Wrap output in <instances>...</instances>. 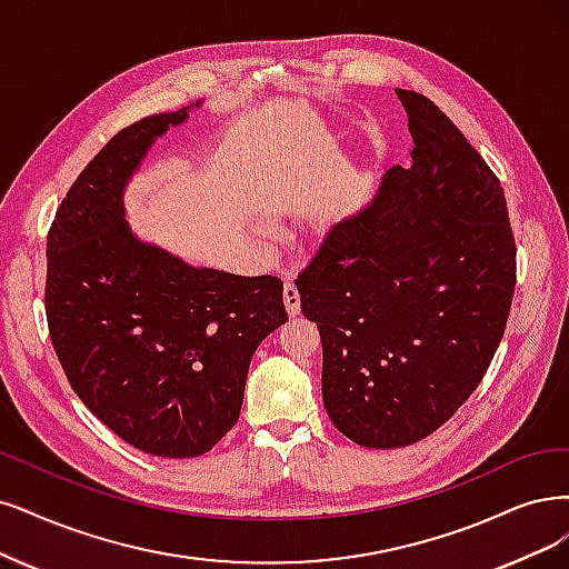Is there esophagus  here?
Masks as SVG:
<instances>
[{
	"label": "esophagus",
	"instance_id": "obj_1",
	"mask_svg": "<svg viewBox=\"0 0 569 569\" xmlns=\"http://www.w3.org/2000/svg\"><path fill=\"white\" fill-rule=\"evenodd\" d=\"M283 305H286L288 317H298V313H300V292L292 283H286V288H283Z\"/></svg>",
	"mask_w": 569,
	"mask_h": 569
}]
</instances>
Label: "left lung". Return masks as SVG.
Returning a JSON list of instances; mask_svg holds the SVG:
<instances>
[{"label":"left lung","mask_w":569,"mask_h":569,"mask_svg":"<svg viewBox=\"0 0 569 569\" xmlns=\"http://www.w3.org/2000/svg\"><path fill=\"white\" fill-rule=\"evenodd\" d=\"M410 166L335 224L298 273L323 345V406L363 448H406L459 410L488 372L516 288V239L497 176L436 104L396 89Z\"/></svg>","instance_id":"left-lung-1"}]
</instances>
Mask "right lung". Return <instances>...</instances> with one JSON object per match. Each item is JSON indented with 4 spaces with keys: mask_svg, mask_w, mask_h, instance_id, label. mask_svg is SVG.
Instances as JSON below:
<instances>
[{
    "mask_svg": "<svg viewBox=\"0 0 569 569\" xmlns=\"http://www.w3.org/2000/svg\"><path fill=\"white\" fill-rule=\"evenodd\" d=\"M189 108L119 131L47 239V321L74 393L129 446L173 459L208 452L237 425L252 353L288 321L281 279L192 267L126 222L123 187Z\"/></svg>",
    "mask_w": 569,
    "mask_h": 569,
    "instance_id": "add662e5",
    "label": "right lung"
}]
</instances>
